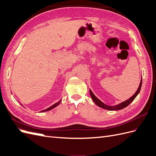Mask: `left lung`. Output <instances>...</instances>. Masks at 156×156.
<instances>
[{
	"instance_id": "obj_1",
	"label": "left lung",
	"mask_w": 156,
	"mask_h": 156,
	"mask_svg": "<svg viewBox=\"0 0 156 156\" xmlns=\"http://www.w3.org/2000/svg\"><path fill=\"white\" fill-rule=\"evenodd\" d=\"M141 86H142V79H141V81H140L139 87V88L137 89V90H136V92L135 93L134 95L132 96V97H131L129 99H128V100H127L120 103V104H119V105H115V106H109V105H105V103H103L102 101H101L100 100H99L98 98H97L95 96H94V94L92 93V92L91 91L90 89V94L92 100L94 101V102L98 106L100 107H101L103 108H105V109H107V110L118 111V110H120V109H122V108L126 107L127 105H129L130 103L134 100V99L136 98V96L138 95V94L139 93V92L140 90Z\"/></svg>"
}]
</instances>
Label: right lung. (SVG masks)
<instances>
[{"mask_svg": "<svg viewBox=\"0 0 156 156\" xmlns=\"http://www.w3.org/2000/svg\"><path fill=\"white\" fill-rule=\"evenodd\" d=\"M61 102V100L60 101H58V102H57V103H56L55 104H54V105H53L52 106H51L50 107H49V108H46V109H45V110H43V111H41V112H45V111H49V110H51V109H53V108H55V107H56V106H58V105H59V103Z\"/></svg>", "mask_w": 156, "mask_h": 156, "instance_id": "1", "label": "right lung"}]
</instances>
